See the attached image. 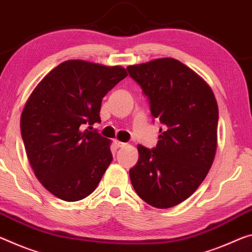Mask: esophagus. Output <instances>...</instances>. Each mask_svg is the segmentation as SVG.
<instances>
[{
    "instance_id": "34e87169",
    "label": "esophagus",
    "mask_w": 252,
    "mask_h": 252,
    "mask_svg": "<svg viewBox=\"0 0 252 252\" xmlns=\"http://www.w3.org/2000/svg\"><path fill=\"white\" fill-rule=\"evenodd\" d=\"M115 146H117L118 148H123V147H126V143H125V142H121V141H115Z\"/></svg>"
}]
</instances>
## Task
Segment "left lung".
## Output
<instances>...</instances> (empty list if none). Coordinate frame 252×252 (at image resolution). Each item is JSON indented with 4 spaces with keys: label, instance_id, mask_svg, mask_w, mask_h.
Listing matches in <instances>:
<instances>
[{
    "label": "left lung",
    "instance_id": "left-lung-1",
    "mask_svg": "<svg viewBox=\"0 0 252 252\" xmlns=\"http://www.w3.org/2000/svg\"><path fill=\"white\" fill-rule=\"evenodd\" d=\"M163 127L154 149L138 145L130 179L139 196L157 209L189 198L212 166L218 142V103L204 79L174 58L126 67Z\"/></svg>",
    "mask_w": 252,
    "mask_h": 252
}]
</instances>
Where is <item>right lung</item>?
I'll return each instance as SVG.
<instances>
[{
  "label": "right lung",
  "instance_id": "obj_1",
  "mask_svg": "<svg viewBox=\"0 0 252 252\" xmlns=\"http://www.w3.org/2000/svg\"><path fill=\"white\" fill-rule=\"evenodd\" d=\"M126 75L120 66L67 61L31 93L20 121L22 140L34 175L56 197H87L110 166L111 141L86 126L101 122L103 97Z\"/></svg>",
  "mask_w": 252,
  "mask_h": 252
}]
</instances>
